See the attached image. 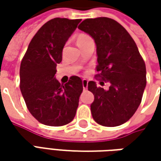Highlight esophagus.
<instances>
[{
    "label": "esophagus",
    "mask_w": 161,
    "mask_h": 161,
    "mask_svg": "<svg viewBox=\"0 0 161 161\" xmlns=\"http://www.w3.org/2000/svg\"><path fill=\"white\" fill-rule=\"evenodd\" d=\"M88 80H82V86H83V89L84 90H86L87 89V87H88Z\"/></svg>",
    "instance_id": "34e87169"
}]
</instances>
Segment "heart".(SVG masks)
I'll return each mask as SVG.
<instances>
[{
	"instance_id": "b5f03b06",
	"label": "heart",
	"mask_w": 161,
	"mask_h": 161,
	"mask_svg": "<svg viewBox=\"0 0 161 161\" xmlns=\"http://www.w3.org/2000/svg\"><path fill=\"white\" fill-rule=\"evenodd\" d=\"M90 40H92V38L90 37L89 35H87V34L78 35L77 43L79 46H80V45H81V44H83V43H85V42H88V41H90Z\"/></svg>"
}]
</instances>
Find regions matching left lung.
<instances>
[{
    "mask_svg": "<svg viewBox=\"0 0 161 161\" xmlns=\"http://www.w3.org/2000/svg\"><path fill=\"white\" fill-rule=\"evenodd\" d=\"M79 29L90 35L97 45L95 77L109 90L88 83L94 95L90 105L93 119L100 125L118 126L129 120L142 102L146 86L145 63L132 36L114 19L100 17L86 19Z\"/></svg>",
    "mask_w": 161,
    "mask_h": 161,
    "instance_id": "left-lung-1",
    "label": "left lung"
}]
</instances>
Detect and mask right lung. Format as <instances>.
<instances>
[{"label": "right lung", "instance_id": "right-lung-1", "mask_svg": "<svg viewBox=\"0 0 161 161\" xmlns=\"http://www.w3.org/2000/svg\"><path fill=\"white\" fill-rule=\"evenodd\" d=\"M80 19L55 18L44 24L28 45L20 64V90L28 111L39 123L62 126L73 120L82 80L71 76L66 84L54 78L66 41Z\"/></svg>", "mask_w": 161, "mask_h": 161}]
</instances>
